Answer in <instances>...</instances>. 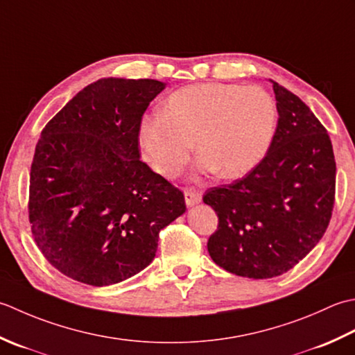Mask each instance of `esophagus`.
Returning a JSON list of instances; mask_svg holds the SVG:
<instances>
[{
	"label": "esophagus",
	"mask_w": 355,
	"mask_h": 355,
	"mask_svg": "<svg viewBox=\"0 0 355 355\" xmlns=\"http://www.w3.org/2000/svg\"><path fill=\"white\" fill-rule=\"evenodd\" d=\"M184 196H185V204H187L188 207L199 204L200 199H202L200 193L196 190V188H193V187L184 188Z\"/></svg>",
	"instance_id": "obj_1"
}]
</instances>
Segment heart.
Listing matches in <instances>:
<instances>
[{
	"mask_svg": "<svg viewBox=\"0 0 355 355\" xmlns=\"http://www.w3.org/2000/svg\"><path fill=\"white\" fill-rule=\"evenodd\" d=\"M276 101L257 85L202 83L167 98L162 113L141 121L139 144L148 164L175 179L196 146L199 168L234 179L257 167L277 128Z\"/></svg>",
	"mask_w": 355,
	"mask_h": 355,
	"instance_id": "obj_1",
	"label": "heart"
}]
</instances>
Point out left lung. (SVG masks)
I'll return each instance as SVG.
<instances>
[{
	"mask_svg": "<svg viewBox=\"0 0 355 355\" xmlns=\"http://www.w3.org/2000/svg\"><path fill=\"white\" fill-rule=\"evenodd\" d=\"M272 89L279 121L268 153L243 178L204 194L219 219L207 243L209 256L250 279L294 268L323 237L336 200L327 128L297 95L274 81Z\"/></svg>",
	"mask_w": 355,
	"mask_h": 355,
	"instance_id": "obj_1",
	"label": "left lung"
}]
</instances>
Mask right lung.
<instances>
[{
    "label": "right lung",
    "instance_id": "add662e5",
    "mask_svg": "<svg viewBox=\"0 0 355 355\" xmlns=\"http://www.w3.org/2000/svg\"><path fill=\"white\" fill-rule=\"evenodd\" d=\"M162 90L155 79H99L42 128L28 222L64 276L92 286L135 276L155 259L159 231L185 211L184 193L139 159L141 121Z\"/></svg>",
    "mask_w": 355,
    "mask_h": 355
}]
</instances>
